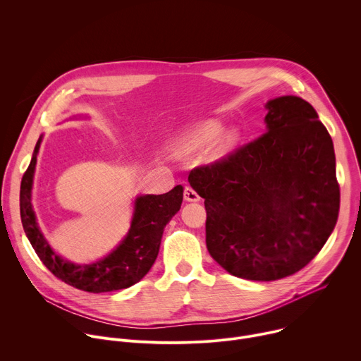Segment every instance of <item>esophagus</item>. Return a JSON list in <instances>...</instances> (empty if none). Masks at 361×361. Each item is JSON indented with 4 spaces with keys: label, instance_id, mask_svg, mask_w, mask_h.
<instances>
[{
    "label": "esophagus",
    "instance_id": "34e87169",
    "mask_svg": "<svg viewBox=\"0 0 361 361\" xmlns=\"http://www.w3.org/2000/svg\"><path fill=\"white\" fill-rule=\"evenodd\" d=\"M184 200L185 201H200V195H198V192L194 190V188H191V187H185V190H184Z\"/></svg>",
    "mask_w": 361,
    "mask_h": 361
}]
</instances>
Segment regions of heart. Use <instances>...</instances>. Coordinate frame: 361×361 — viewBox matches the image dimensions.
Returning a JSON list of instances; mask_svg holds the SVG:
<instances>
[{
  "label": "heart",
  "mask_w": 361,
  "mask_h": 361,
  "mask_svg": "<svg viewBox=\"0 0 361 361\" xmlns=\"http://www.w3.org/2000/svg\"><path fill=\"white\" fill-rule=\"evenodd\" d=\"M237 138V131L233 128H223V124L219 120H205L188 127L177 135L170 151L177 157H185L204 148V159L214 161L227 156L235 145Z\"/></svg>",
  "instance_id": "1"
}]
</instances>
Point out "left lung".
Returning a JSON list of instances; mask_svg holds the SVG:
<instances>
[{"label": "left lung", "instance_id": "obj_1", "mask_svg": "<svg viewBox=\"0 0 361 361\" xmlns=\"http://www.w3.org/2000/svg\"><path fill=\"white\" fill-rule=\"evenodd\" d=\"M266 109L267 133L188 176L204 198L210 255L254 281L284 279L310 263L340 209L333 140L313 106L283 95Z\"/></svg>", "mask_w": 361, "mask_h": 361}]
</instances>
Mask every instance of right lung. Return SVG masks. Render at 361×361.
Segmentation results:
<instances>
[{
  "label": "right lung",
  "mask_w": 361,
  "mask_h": 361,
  "mask_svg": "<svg viewBox=\"0 0 361 361\" xmlns=\"http://www.w3.org/2000/svg\"><path fill=\"white\" fill-rule=\"evenodd\" d=\"M42 135L38 138L31 163L23 176L20 190L21 223L27 238L42 264L64 283L88 293H107L138 283L156 262L164 227L178 213L183 202L181 185L166 194H144L134 201V213L127 235L106 257L75 264L59 255L39 230L32 202V183Z\"/></svg>",
  "instance_id": "1"
}]
</instances>
